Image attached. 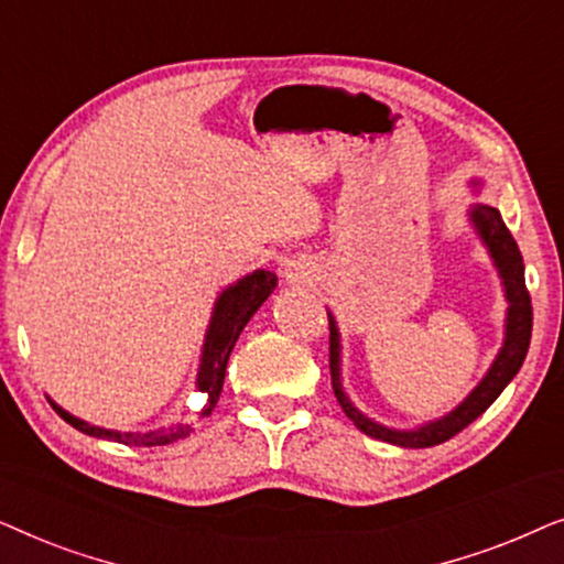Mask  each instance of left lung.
<instances>
[{"instance_id":"left-lung-1","label":"left lung","mask_w":564,"mask_h":564,"mask_svg":"<svg viewBox=\"0 0 564 564\" xmlns=\"http://www.w3.org/2000/svg\"><path fill=\"white\" fill-rule=\"evenodd\" d=\"M480 184V182H475ZM469 220L477 234H480L482 243L488 246L492 264L498 267L500 280H503L506 288V300H508V318H506V341L500 346L496 361L488 369V375L482 377V382L469 392V395L462 400V403L454 408L452 413H446L444 419H436L431 423H423V426L413 431H400V429H388L382 423L367 419L365 413H359L357 408L341 388V338H338V326L334 315L328 313V326H330V384H334V395L338 405L344 408V413L354 421V426L365 431L367 436L380 438V442L405 446V449H426V446H436L459 434L462 429H467L477 415H482L492 405L500 392L506 390V384L513 380L516 372H519L523 359H527L529 341H531V297L527 290V280H523V259L519 246H516V238L511 230L506 228L503 218L496 207L477 203L473 210H469Z\"/></svg>"}]
</instances>
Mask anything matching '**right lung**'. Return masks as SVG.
Here are the masks:
<instances>
[{
  "label": "right lung",
  "mask_w": 564,
  "mask_h": 564,
  "mask_svg": "<svg viewBox=\"0 0 564 564\" xmlns=\"http://www.w3.org/2000/svg\"><path fill=\"white\" fill-rule=\"evenodd\" d=\"M274 288H276V274L267 272V269H257L253 274H246L243 280H238L236 284H230L228 290H223L218 303H215L210 326H207V334H205L203 357H199L197 382H195L197 392H203V400H199V408L195 411L197 421H203L213 413V408L220 398L223 380H226L230 351H234V346L238 341V336H241L246 323L251 321V315L259 311L261 303L272 295ZM51 405L61 419L72 423V426L76 431H82V434L95 436V438H107V442H118L126 446H164V444L176 442V438H184L192 434L189 423H174V426L145 431V434H141V431H135V434L133 431L122 434V431L89 426L87 421L66 413L64 408L53 403V400Z\"/></svg>",
  "instance_id": "add662e5"
}]
</instances>
